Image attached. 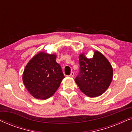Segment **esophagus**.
<instances>
[{
  "mask_svg": "<svg viewBox=\"0 0 132 132\" xmlns=\"http://www.w3.org/2000/svg\"><path fill=\"white\" fill-rule=\"evenodd\" d=\"M74 76H75V73H74V72H71V74H70V75H69V77H74Z\"/></svg>",
  "mask_w": 132,
  "mask_h": 132,
  "instance_id": "1",
  "label": "esophagus"
}]
</instances>
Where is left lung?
<instances>
[{"mask_svg": "<svg viewBox=\"0 0 132 132\" xmlns=\"http://www.w3.org/2000/svg\"><path fill=\"white\" fill-rule=\"evenodd\" d=\"M80 73L75 82L80 91L89 97L103 94L111 84L113 68L108 59L95 50L92 58H87L84 53L79 56Z\"/></svg>", "mask_w": 132, "mask_h": 132, "instance_id": "8db88e82", "label": "left lung"}]
</instances>
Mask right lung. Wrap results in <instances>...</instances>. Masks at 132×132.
I'll use <instances>...</instances> for the list:
<instances>
[{
  "label": "right lung",
  "mask_w": 132,
  "mask_h": 132,
  "mask_svg": "<svg viewBox=\"0 0 132 132\" xmlns=\"http://www.w3.org/2000/svg\"><path fill=\"white\" fill-rule=\"evenodd\" d=\"M56 54L41 52L34 56L25 67L23 82L34 97L46 100L56 91L65 76Z\"/></svg>",
  "instance_id": "obj_1"
}]
</instances>
